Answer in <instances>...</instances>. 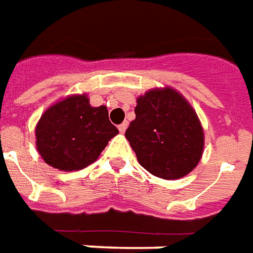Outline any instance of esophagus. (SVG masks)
I'll return each mask as SVG.
<instances>
[{
	"label": "esophagus",
	"instance_id": "1",
	"mask_svg": "<svg viewBox=\"0 0 253 253\" xmlns=\"http://www.w3.org/2000/svg\"><path fill=\"white\" fill-rule=\"evenodd\" d=\"M126 128H128V123H123L118 125V130H120L121 133H124V132L126 130Z\"/></svg>",
	"mask_w": 253,
	"mask_h": 253
}]
</instances>
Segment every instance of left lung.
<instances>
[{"mask_svg": "<svg viewBox=\"0 0 253 253\" xmlns=\"http://www.w3.org/2000/svg\"><path fill=\"white\" fill-rule=\"evenodd\" d=\"M136 102V118L125 137L139 164L164 180L185 177L204 150L203 126L195 109L171 87L150 89Z\"/></svg>", "mask_w": 253, "mask_h": 253, "instance_id": "8db88e82", "label": "left lung"}]
</instances>
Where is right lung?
<instances>
[{"label":"right lung","mask_w":253,"mask_h":253,"mask_svg":"<svg viewBox=\"0 0 253 253\" xmlns=\"http://www.w3.org/2000/svg\"><path fill=\"white\" fill-rule=\"evenodd\" d=\"M117 133L106 106H91L87 94L69 95L41 116L35 126V144L51 168L76 171L94 164Z\"/></svg>","instance_id":"obj_1"}]
</instances>
